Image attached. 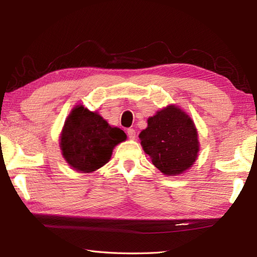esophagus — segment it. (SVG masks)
<instances>
[{"mask_svg": "<svg viewBox=\"0 0 257 257\" xmlns=\"http://www.w3.org/2000/svg\"><path fill=\"white\" fill-rule=\"evenodd\" d=\"M127 133H128V137H129L130 140H135L136 139V136H137V135H136V132H135L134 129H128Z\"/></svg>", "mask_w": 257, "mask_h": 257, "instance_id": "obj_1", "label": "esophagus"}]
</instances>
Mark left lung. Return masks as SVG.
<instances>
[{
  "instance_id": "1",
  "label": "left lung",
  "mask_w": 257,
  "mask_h": 257,
  "mask_svg": "<svg viewBox=\"0 0 257 257\" xmlns=\"http://www.w3.org/2000/svg\"><path fill=\"white\" fill-rule=\"evenodd\" d=\"M147 121L139 138L154 166L169 177L189 170L200 151L198 132L189 114L177 105H168Z\"/></svg>"
}]
</instances>
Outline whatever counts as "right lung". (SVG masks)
Instances as JSON below:
<instances>
[{
	"instance_id": "right-lung-1",
	"label": "right lung",
	"mask_w": 257,
	"mask_h": 257,
	"mask_svg": "<svg viewBox=\"0 0 257 257\" xmlns=\"http://www.w3.org/2000/svg\"><path fill=\"white\" fill-rule=\"evenodd\" d=\"M125 139L123 130L110 125L97 111H90L79 103L65 120L59 147L70 168L90 173L105 166L114 147Z\"/></svg>"
}]
</instances>
